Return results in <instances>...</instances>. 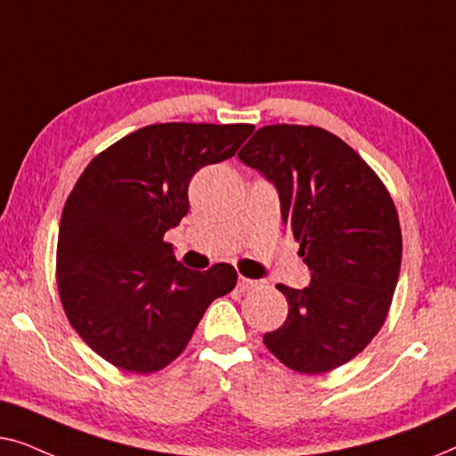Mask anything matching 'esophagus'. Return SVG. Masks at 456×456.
<instances>
[{
	"label": "esophagus",
	"mask_w": 456,
	"mask_h": 456,
	"mask_svg": "<svg viewBox=\"0 0 456 456\" xmlns=\"http://www.w3.org/2000/svg\"><path fill=\"white\" fill-rule=\"evenodd\" d=\"M261 282L259 280H251V278H245V276H240L239 278V289L242 290V292H247V290H253V289H257Z\"/></svg>",
	"instance_id": "esophagus-1"
}]
</instances>
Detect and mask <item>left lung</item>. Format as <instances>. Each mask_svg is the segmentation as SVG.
I'll use <instances>...</instances> for the list:
<instances>
[{
	"label": "left lung",
	"mask_w": 456,
	"mask_h": 456,
	"mask_svg": "<svg viewBox=\"0 0 456 456\" xmlns=\"http://www.w3.org/2000/svg\"><path fill=\"white\" fill-rule=\"evenodd\" d=\"M278 191L282 222L311 272L305 289L278 284L289 317L264 336L286 367L323 373L363 351L388 315L403 239L392 197L338 136L317 126L273 124L239 151Z\"/></svg>",
	"instance_id": "left-lung-1"
}]
</instances>
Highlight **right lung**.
<instances>
[{"mask_svg":"<svg viewBox=\"0 0 456 456\" xmlns=\"http://www.w3.org/2000/svg\"><path fill=\"white\" fill-rule=\"evenodd\" d=\"M251 133V124H151L80 174L61 211L58 290L72 328L111 365L164 370L211 301L236 286L228 264L184 267L164 234L189 211L195 172L232 158Z\"/></svg>","mask_w":456,"mask_h":456,"instance_id":"obj_1","label":"right lung"}]
</instances>
